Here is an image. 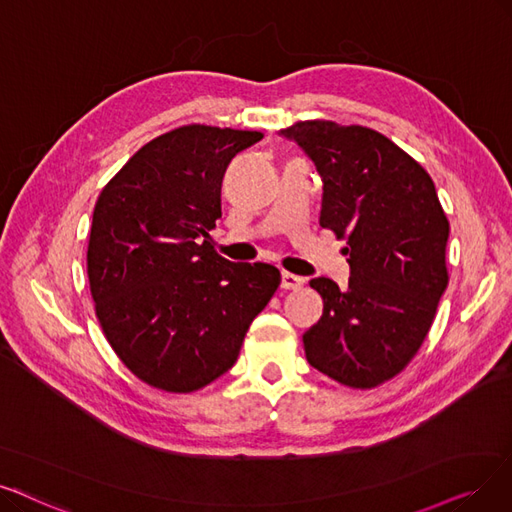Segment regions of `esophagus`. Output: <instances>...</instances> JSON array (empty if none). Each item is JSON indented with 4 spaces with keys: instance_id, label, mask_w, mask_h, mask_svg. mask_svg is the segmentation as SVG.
I'll return each mask as SVG.
<instances>
[{
    "instance_id": "1",
    "label": "esophagus",
    "mask_w": 512,
    "mask_h": 512,
    "mask_svg": "<svg viewBox=\"0 0 512 512\" xmlns=\"http://www.w3.org/2000/svg\"><path fill=\"white\" fill-rule=\"evenodd\" d=\"M302 283H304V279L294 273H288V271L281 273V288L283 290H300Z\"/></svg>"
}]
</instances>
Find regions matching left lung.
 I'll return each mask as SVG.
<instances>
[{
    "label": "left lung",
    "instance_id": "left-lung-1",
    "mask_svg": "<svg viewBox=\"0 0 512 512\" xmlns=\"http://www.w3.org/2000/svg\"><path fill=\"white\" fill-rule=\"evenodd\" d=\"M294 140L323 180V229L346 239V288L317 277L323 315L304 332L315 370L353 388L391 380L418 353L447 288L449 222L435 182L393 140L363 126L300 121Z\"/></svg>",
    "mask_w": 512,
    "mask_h": 512
}]
</instances>
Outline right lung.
<instances>
[{"label":"right lung","mask_w":512,"mask_h":512,"mask_svg":"<svg viewBox=\"0 0 512 512\" xmlns=\"http://www.w3.org/2000/svg\"><path fill=\"white\" fill-rule=\"evenodd\" d=\"M260 132L182 126L136 151L92 214L88 277L96 315L128 370L168 393L229 372L281 273L212 248L220 185Z\"/></svg>","instance_id":"obj_1"}]
</instances>
